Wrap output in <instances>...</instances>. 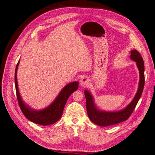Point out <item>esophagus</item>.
<instances>
[{
	"instance_id": "esophagus-1",
	"label": "esophagus",
	"mask_w": 155,
	"mask_h": 155,
	"mask_svg": "<svg viewBox=\"0 0 155 155\" xmlns=\"http://www.w3.org/2000/svg\"><path fill=\"white\" fill-rule=\"evenodd\" d=\"M90 82V79L87 76H83L80 80V85L82 87H87Z\"/></svg>"
}]
</instances>
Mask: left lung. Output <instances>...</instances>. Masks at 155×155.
<instances>
[{"instance_id":"left-lung-1","label":"left lung","mask_w":155,"mask_h":155,"mask_svg":"<svg viewBox=\"0 0 155 155\" xmlns=\"http://www.w3.org/2000/svg\"><path fill=\"white\" fill-rule=\"evenodd\" d=\"M130 58L135 62H137L140 71V83L137 94L133 100L125 109L118 112H110L101 111L96 109L95 105L94 104L92 95L88 91H85L87 114L89 119L94 124L102 127H107L119 124L127 120L134 111L140 97L142 96L144 87V63L141 54L137 50L130 51Z\"/></svg>"}]
</instances>
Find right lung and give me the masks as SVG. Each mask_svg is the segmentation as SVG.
Wrapping results in <instances>:
<instances>
[{
  "instance_id": "obj_1",
  "label": "right lung",
  "mask_w": 155,
  "mask_h": 155,
  "mask_svg": "<svg viewBox=\"0 0 155 155\" xmlns=\"http://www.w3.org/2000/svg\"><path fill=\"white\" fill-rule=\"evenodd\" d=\"M19 61H18L15 72V85L17 101L21 111L27 119L32 122L41 125H48L55 123L62 116L64 108L69 96L78 88L79 83L75 81L70 83L65 86L61 91L55 101L49 107L41 111H36L31 109L22 101L18 89L17 81V70Z\"/></svg>"
}]
</instances>
